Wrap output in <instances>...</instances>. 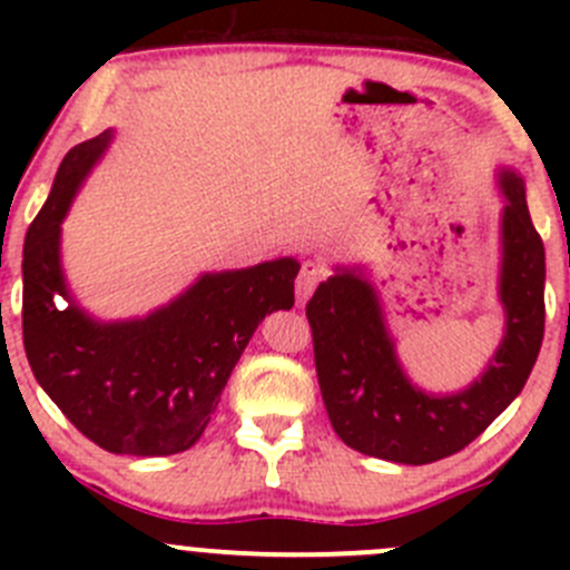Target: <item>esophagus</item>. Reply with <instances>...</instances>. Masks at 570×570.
Returning a JSON list of instances; mask_svg holds the SVG:
<instances>
[{"label": "esophagus", "mask_w": 570, "mask_h": 570, "mask_svg": "<svg viewBox=\"0 0 570 570\" xmlns=\"http://www.w3.org/2000/svg\"><path fill=\"white\" fill-rule=\"evenodd\" d=\"M325 275H327L325 264L312 262V258H308V262H303L301 264V273H297V281H295L297 303H306L308 295H312V292L317 289L320 281H325Z\"/></svg>", "instance_id": "esophagus-1"}]
</instances>
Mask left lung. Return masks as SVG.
Wrapping results in <instances>:
<instances>
[{"label": "left lung", "mask_w": 570, "mask_h": 570, "mask_svg": "<svg viewBox=\"0 0 570 570\" xmlns=\"http://www.w3.org/2000/svg\"><path fill=\"white\" fill-rule=\"evenodd\" d=\"M504 338L488 370L458 394L413 386L396 361L381 297L361 269L336 267L306 306L320 392L338 439L381 461L424 465L469 446L524 389L543 342L546 250L527 209L524 178L499 174Z\"/></svg>", "instance_id": "left-lung-1"}]
</instances>
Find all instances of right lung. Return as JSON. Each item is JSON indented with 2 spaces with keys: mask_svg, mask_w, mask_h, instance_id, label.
<instances>
[{
  "mask_svg": "<svg viewBox=\"0 0 570 570\" xmlns=\"http://www.w3.org/2000/svg\"><path fill=\"white\" fill-rule=\"evenodd\" d=\"M112 129L73 146L24 239V350L68 422L115 455L165 458L204 435L253 331L295 306V258L206 273L142 320L99 322L68 295L60 223Z\"/></svg>",
  "mask_w": 570,
  "mask_h": 570,
  "instance_id": "right-lung-1",
  "label": "right lung"
}]
</instances>
